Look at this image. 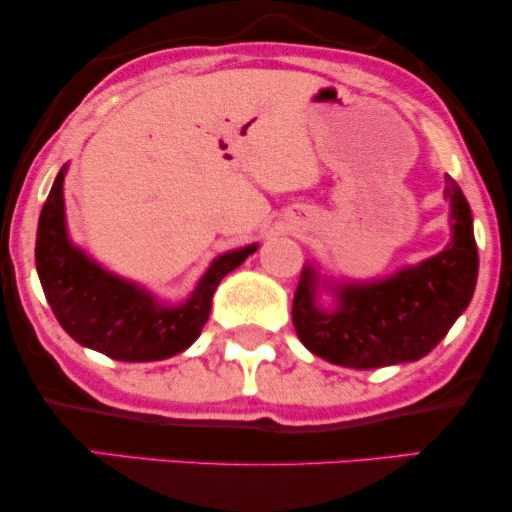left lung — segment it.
Masks as SVG:
<instances>
[{
  "label": "left lung",
  "mask_w": 512,
  "mask_h": 512,
  "mask_svg": "<svg viewBox=\"0 0 512 512\" xmlns=\"http://www.w3.org/2000/svg\"><path fill=\"white\" fill-rule=\"evenodd\" d=\"M452 242L415 268L380 282L328 284L333 310L317 303L319 275L314 265L300 272L293 296V328L312 354L345 368H382L417 361L445 338L471 303L478 279V247L471 207L450 174Z\"/></svg>",
  "instance_id": "left-lung-1"
}]
</instances>
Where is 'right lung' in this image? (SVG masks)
<instances>
[{
  "label": "right lung",
  "instance_id": "obj_1",
  "mask_svg": "<svg viewBox=\"0 0 512 512\" xmlns=\"http://www.w3.org/2000/svg\"><path fill=\"white\" fill-rule=\"evenodd\" d=\"M62 167L37 228V272L55 319L83 347L116 361H160L191 347L212 312L216 286L258 244L228 251L209 265L184 305H165L137 284L111 275L74 247L65 228Z\"/></svg>",
  "mask_w": 512,
  "mask_h": 512
}]
</instances>
